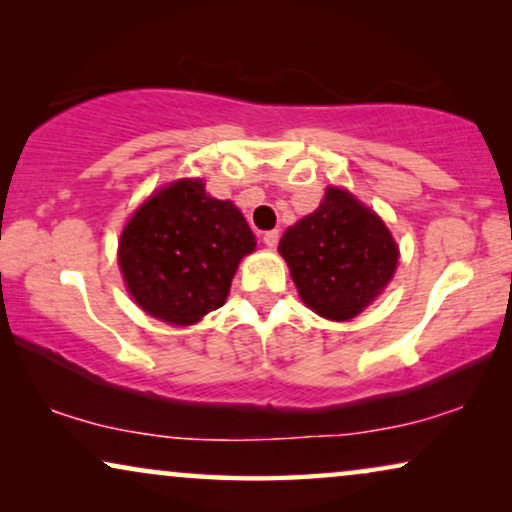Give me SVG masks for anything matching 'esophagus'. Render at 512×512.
I'll return each mask as SVG.
<instances>
[{
  "mask_svg": "<svg viewBox=\"0 0 512 512\" xmlns=\"http://www.w3.org/2000/svg\"><path fill=\"white\" fill-rule=\"evenodd\" d=\"M277 242H279V230H268V233H263V244H265V247L275 249Z\"/></svg>",
  "mask_w": 512,
  "mask_h": 512,
  "instance_id": "34e87169",
  "label": "esophagus"
}]
</instances>
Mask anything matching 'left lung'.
I'll return each instance as SVG.
<instances>
[{
  "mask_svg": "<svg viewBox=\"0 0 512 512\" xmlns=\"http://www.w3.org/2000/svg\"><path fill=\"white\" fill-rule=\"evenodd\" d=\"M279 254L305 305L335 321L373 303L398 263L396 242L380 216L333 186L312 214L282 235Z\"/></svg>",
  "mask_w": 512,
  "mask_h": 512,
  "instance_id": "left-lung-1",
  "label": "left lung"
}]
</instances>
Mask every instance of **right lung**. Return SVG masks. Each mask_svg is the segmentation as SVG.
Wrapping results in <instances>:
<instances>
[{
	"instance_id": "obj_1",
	"label": "right lung",
	"mask_w": 512,
	"mask_h": 512,
	"mask_svg": "<svg viewBox=\"0 0 512 512\" xmlns=\"http://www.w3.org/2000/svg\"><path fill=\"white\" fill-rule=\"evenodd\" d=\"M254 247L233 202L209 198L200 179H181L132 214L118 265L144 312L191 326L226 303L237 263Z\"/></svg>"
}]
</instances>
